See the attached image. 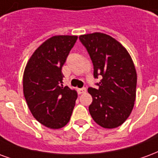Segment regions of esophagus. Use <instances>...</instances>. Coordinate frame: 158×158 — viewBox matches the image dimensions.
<instances>
[{
  "label": "esophagus",
  "mask_w": 158,
  "mask_h": 158,
  "mask_svg": "<svg viewBox=\"0 0 158 158\" xmlns=\"http://www.w3.org/2000/svg\"><path fill=\"white\" fill-rule=\"evenodd\" d=\"M78 92H79L80 94H81V93H85L86 92H87V88H85V87L80 88V89H78Z\"/></svg>",
  "instance_id": "obj_1"
}]
</instances>
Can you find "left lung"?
<instances>
[{"instance_id":"obj_1","label":"left lung","mask_w":158,"mask_h":158,"mask_svg":"<svg viewBox=\"0 0 158 158\" xmlns=\"http://www.w3.org/2000/svg\"><path fill=\"white\" fill-rule=\"evenodd\" d=\"M93 61L94 77L102 76L98 89L88 88L93 97L89 112L105 129L121 125L131 114L136 96L137 74L127 49L108 34L93 33L79 36Z\"/></svg>"}]
</instances>
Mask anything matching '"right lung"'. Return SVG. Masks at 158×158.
<instances>
[{
    "label": "right lung",
    "instance_id": "right-lung-1",
    "mask_svg": "<svg viewBox=\"0 0 158 158\" xmlns=\"http://www.w3.org/2000/svg\"><path fill=\"white\" fill-rule=\"evenodd\" d=\"M77 40L75 35H55L33 53L23 72V94L28 109L40 124L60 129L67 124L77 93L63 87L62 66Z\"/></svg>",
    "mask_w": 158,
    "mask_h": 158
}]
</instances>
